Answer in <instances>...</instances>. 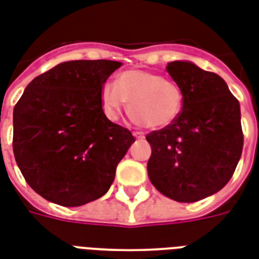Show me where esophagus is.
Here are the masks:
<instances>
[{
	"label": "esophagus",
	"mask_w": 259,
	"mask_h": 259,
	"mask_svg": "<svg viewBox=\"0 0 259 259\" xmlns=\"http://www.w3.org/2000/svg\"><path fill=\"white\" fill-rule=\"evenodd\" d=\"M133 135H135L136 139H139V140L145 139V133H144V132H135Z\"/></svg>",
	"instance_id": "obj_1"
}]
</instances>
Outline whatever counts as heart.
I'll use <instances>...</instances> for the list:
<instances>
[{"label":"heart","mask_w":259,"mask_h":259,"mask_svg":"<svg viewBox=\"0 0 259 259\" xmlns=\"http://www.w3.org/2000/svg\"><path fill=\"white\" fill-rule=\"evenodd\" d=\"M99 97L101 111L111 120L119 118L130 100L132 116L147 127H164L174 122L184 104L183 91L176 82L145 70L123 71L115 85H101Z\"/></svg>","instance_id":"heart-1"}]
</instances>
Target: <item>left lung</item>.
Returning <instances> with one entry per match:
<instances>
[{
  "label": "left lung",
  "mask_w": 259,
  "mask_h": 259,
  "mask_svg": "<svg viewBox=\"0 0 259 259\" xmlns=\"http://www.w3.org/2000/svg\"><path fill=\"white\" fill-rule=\"evenodd\" d=\"M166 70L184 95L177 119L147 135L152 154L148 177L159 192L192 203L222 189L243 151L240 104L221 76L191 61Z\"/></svg>",
  "instance_id": "obj_1"
}]
</instances>
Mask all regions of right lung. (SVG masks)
<instances>
[{
	"label": "right lung",
	"mask_w": 259,
	"mask_h": 259,
	"mask_svg": "<svg viewBox=\"0 0 259 259\" xmlns=\"http://www.w3.org/2000/svg\"><path fill=\"white\" fill-rule=\"evenodd\" d=\"M122 63L64 61L34 78L13 110V154L27 184L52 203L76 207L110 189L135 137L112 123L100 88Z\"/></svg>",
	"instance_id": "1"
}]
</instances>
